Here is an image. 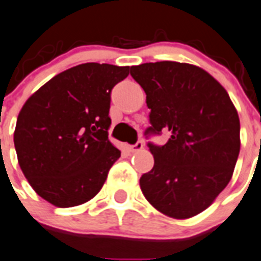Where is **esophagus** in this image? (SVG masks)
<instances>
[{
	"instance_id": "obj_1",
	"label": "esophagus",
	"mask_w": 261,
	"mask_h": 261,
	"mask_svg": "<svg viewBox=\"0 0 261 261\" xmlns=\"http://www.w3.org/2000/svg\"><path fill=\"white\" fill-rule=\"evenodd\" d=\"M143 142L138 141L137 143L133 144V146H128V150H130V152H138V151H141L142 148H143Z\"/></svg>"
}]
</instances>
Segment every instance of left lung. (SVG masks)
Wrapping results in <instances>:
<instances>
[{
	"label": "left lung",
	"mask_w": 261,
	"mask_h": 261,
	"mask_svg": "<svg viewBox=\"0 0 261 261\" xmlns=\"http://www.w3.org/2000/svg\"><path fill=\"white\" fill-rule=\"evenodd\" d=\"M146 93L151 127L170 131L148 143L154 167L139 185L152 207L174 219L198 215L227 187L240 151V120L228 93L200 67L162 61L131 67Z\"/></svg>",
	"instance_id": "left-lung-1"
}]
</instances>
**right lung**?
<instances>
[{
	"label": "right lung",
	"instance_id": "right-lung-1",
	"mask_svg": "<svg viewBox=\"0 0 261 261\" xmlns=\"http://www.w3.org/2000/svg\"><path fill=\"white\" fill-rule=\"evenodd\" d=\"M128 66L82 63L53 76L26 100L14 146L33 190L56 207L93 199L120 151L109 141L110 94Z\"/></svg>",
	"mask_w": 261,
	"mask_h": 261
}]
</instances>
